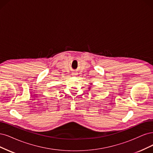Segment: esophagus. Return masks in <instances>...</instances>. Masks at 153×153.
<instances>
[{
    "instance_id": "esophagus-1",
    "label": "esophagus",
    "mask_w": 153,
    "mask_h": 153,
    "mask_svg": "<svg viewBox=\"0 0 153 153\" xmlns=\"http://www.w3.org/2000/svg\"><path fill=\"white\" fill-rule=\"evenodd\" d=\"M72 75L73 76H77V73L76 72H72Z\"/></svg>"
}]
</instances>
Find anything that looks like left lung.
Returning <instances> with one entry per match:
<instances>
[{
    "label": "left lung",
    "mask_w": 153,
    "mask_h": 153,
    "mask_svg": "<svg viewBox=\"0 0 153 153\" xmlns=\"http://www.w3.org/2000/svg\"><path fill=\"white\" fill-rule=\"evenodd\" d=\"M89 89H90V88H89Z\"/></svg>",
    "instance_id": "8db88e82"
}]
</instances>
